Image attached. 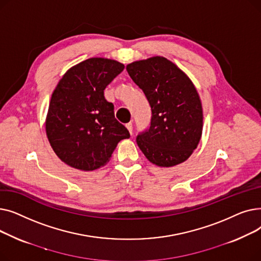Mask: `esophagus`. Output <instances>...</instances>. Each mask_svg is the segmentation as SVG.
I'll return each mask as SVG.
<instances>
[{"instance_id": "34e87169", "label": "esophagus", "mask_w": 261, "mask_h": 261, "mask_svg": "<svg viewBox=\"0 0 261 261\" xmlns=\"http://www.w3.org/2000/svg\"><path fill=\"white\" fill-rule=\"evenodd\" d=\"M126 128L128 129V131L130 132V134H132V130H133V127H132V122H128L126 125Z\"/></svg>"}]
</instances>
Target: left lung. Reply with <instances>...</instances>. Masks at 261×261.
<instances>
[{"instance_id": "8db88e82", "label": "left lung", "mask_w": 261, "mask_h": 261, "mask_svg": "<svg viewBox=\"0 0 261 261\" xmlns=\"http://www.w3.org/2000/svg\"><path fill=\"white\" fill-rule=\"evenodd\" d=\"M151 107V125L136 138L149 162L172 167L197 148L203 130V110L189 77L165 57L155 56L126 66Z\"/></svg>"}]
</instances>
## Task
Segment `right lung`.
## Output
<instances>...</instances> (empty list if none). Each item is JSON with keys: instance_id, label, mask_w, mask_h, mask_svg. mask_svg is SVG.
Returning <instances> with one entry per match:
<instances>
[{"instance_id": "add662e5", "label": "right lung", "mask_w": 261, "mask_h": 261, "mask_svg": "<svg viewBox=\"0 0 261 261\" xmlns=\"http://www.w3.org/2000/svg\"><path fill=\"white\" fill-rule=\"evenodd\" d=\"M123 68L116 60L94 57L68 68L59 80L45 130L54 152L66 165L82 171L98 169L111 159L117 144L130 138L103 95Z\"/></svg>"}]
</instances>
